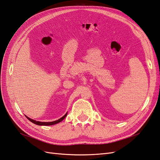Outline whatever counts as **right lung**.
<instances>
[{
    "mask_svg": "<svg viewBox=\"0 0 160 160\" xmlns=\"http://www.w3.org/2000/svg\"><path fill=\"white\" fill-rule=\"evenodd\" d=\"M67 115V113H66L65 115L63 116L62 118H60V119H58V120H55V121H53V122H46L36 121V120H32V119H31V118H28V116H26V117H27L28 119L29 120H30V121H31L32 122H33V123H34V124H37V125H44V126H48V125H53V124H57V123H58V122H61L62 120L64 118L66 117Z\"/></svg>",
    "mask_w": 160,
    "mask_h": 160,
    "instance_id": "1",
    "label": "right lung"
}]
</instances>
